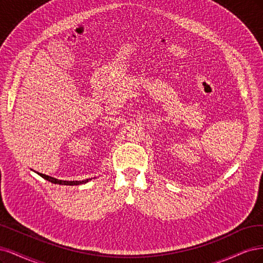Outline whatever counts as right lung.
Segmentation results:
<instances>
[{
    "instance_id": "add662e5",
    "label": "right lung",
    "mask_w": 263,
    "mask_h": 263,
    "mask_svg": "<svg viewBox=\"0 0 263 263\" xmlns=\"http://www.w3.org/2000/svg\"><path fill=\"white\" fill-rule=\"evenodd\" d=\"M32 171V169H31ZM35 172V171H33ZM35 173H37L40 177H42L44 178V179H46V180H48V181H50V182H52V183H57V184H63V185H79V184H84V183H87L88 181H90L92 178H88V179H86V180H76V181H69V180H59V179H57V178H53V177H50V176H48V175H45V174H41V173H38V172H35Z\"/></svg>"
}]
</instances>
